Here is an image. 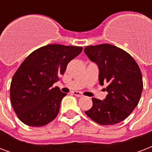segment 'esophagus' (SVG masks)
Masks as SVG:
<instances>
[{
	"instance_id": "obj_1",
	"label": "esophagus",
	"mask_w": 152,
	"mask_h": 152,
	"mask_svg": "<svg viewBox=\"0 0 152 152\" xmlns=\"http://www.w3.org/2000/svg\"><path fill=\"white\" fill-rule=\"evenodd\" d=\"M72 94H73L75 96H76V97H82V96H83L82 93L80 92V91H72Z\"/></svg>"
}]
</instances>
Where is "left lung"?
Returning a JSON list of instances; mask_svg holds the SVG:
<instances>
[{"label": "left lung", "mask_w": 152, "mask_h": 152, "mask_svg": "<svg viewBox=\"0 0 152 152\" xmlns=\"http://www.w3.org/2000/svg\"><path fill=\"white\" fill-rule=\"evenodd\" d=\"M84 53L99 66L100 84L108 83L106 99L102 101L92 98V107L85 113L99 125L122 121L136 108L141 96L140 67L129 53L110 44L86 46Z\"/></svg>", "instance_id": "obj_1"}]
</instances>
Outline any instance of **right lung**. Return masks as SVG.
<instances>
[{"label": "right lung", "mask_w": 152, "mask_h": 152, "mask_svg": "<svg viewBox=\"0 0 152 152\" xmlns=\"http://www.w3.org/2000/svg\"><path fill=\"white\" fill-rule=\"evenodd\" d=\"M82 50L81 46L46 45L33 51L20 64L11 82L10 99L23 123L39 127L57 117L67 94L52 86Z\"/></svg>", "instance_id": "right-lung-1"}]
</instances>
